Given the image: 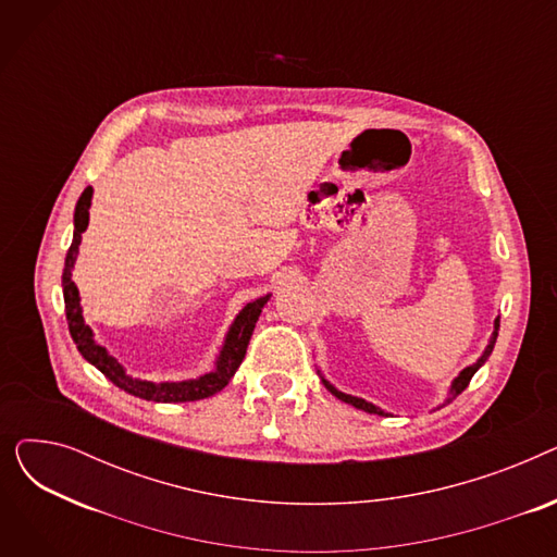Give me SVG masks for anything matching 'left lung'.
<instances>
[{
	"label": "left lung",
	"mask_w": 557,
	"mask_h": 557,
	"mask_svg": "<svg viewBox=\"0 0 557 557\" xmlns=\"http://www.w3.org/2000/svg\"><path fill=\"white\" fill-rule=\"evenodd\" d=\"M496 336H499V318H494V332H492V336H490V341H487V345H485V349H483V355L476 359V363H472V366H467V368H462L460 372H458V376L454 379L451 382V386H449V393H447V399L441 404V406H445V404H449V401H454L465 388H467V384H470V379L476 374V370L490 359V355H492V349H494V343H496ZM318 376H320V382L325 384V388L334 395V397H338L341 401H345V404H352L355 408H361V411H366V413H372V416H388L386 411H382V408L379 406H374V404H370V401H366V399H361V397H355V395H347V393H341L336 386H332L327 379L323 376V372L318 370ZM437 406V408H441Z\"/></svg>",
	"instance_id": "1"
}]
</instances>
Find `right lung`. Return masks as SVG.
<instances>
[{
	"label": "right lung",
	"mask_w": 557,
	"mask_h": 557,
	"mask_svg": "<svg viewBox=\"0 0 557 557\" xmlns=\"http://www.w3.org/2000/svg\"><path fill=\"white\" fill-rule=\"evenodd\" d=\"M90 205H92V187H87L74 210V237H72V246L67 250L65 257V269H63V298H65V315H67V325H70V334L72 341L76 343V349L81 352V357L92 363L99 372H103L110 382L126 391L128 395H135L139 399L146 401H162V404H175V401H196V399H205L212 397L219 391H223L227 386L230 379L237 372V368L242 366L246 349L255 330L257 318L271 300V294L261 296L252 302H248L234 323L230 325L223 345L219 349V357L214 363V370L205 372L200 376L194 379H178V382H149V379H139L126 372V368L116 361L103 345H99L95 341V332L90 325H85L83 320V309H81V296L78 288L72 280V271L74 263L78 257V246H81V234L87 227V221H90Z\"/></svg>",
	"instance_id": "1"
}]
</instances>
